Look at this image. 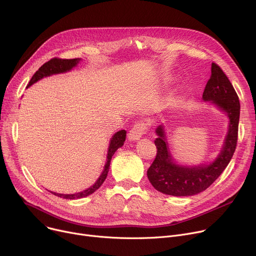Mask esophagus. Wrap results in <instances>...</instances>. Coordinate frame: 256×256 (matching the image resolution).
Here are the masks:
<instances>
[{
    "label": "esophagus",
    "mask_w": 256,
    "mask_h": 256,
    "mask_svg": "<svg viewBox=\"0 0 256 256\" xmlns=\"http://www.w3.org/2000/svg\"><path fill=\"white\" fill-rule=\"evenodd\" d=\"M148 130H149L148 124L144 120H140L136 124H134V126L130 128L128 132V138L132 140H138L142 138V134H147Z\"/></svg>",
    "instance_id": "34e87169"
}]
</instances>
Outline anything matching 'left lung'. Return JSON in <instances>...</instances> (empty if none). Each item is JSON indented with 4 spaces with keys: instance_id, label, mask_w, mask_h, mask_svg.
Segmentation results:
<instances>
[{
    "instance_id": "left-lung-1",
    "label": "left lung",
    "mask_w": 256,
    "mask_h": 256,
    "mask_svg": "<svg viewBox=\"0 0 256 256\" xmlns=\"http://www.w3.org/2000/svg\"><path fill=\"white\" fill-rule=\"evenodd\" d=\"M204 100H212L230 120L229 130L221 154L210 165L186 167L173 163L162 126H158L155 140L157 155L147 171L151 184L158 192L175 196H190L210 188L228 166L235 152L240 116L239 97L223 70L212 64V75L208 81Z\"/></svg>"
}]
</instances>
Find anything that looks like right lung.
<instances>
[{
	"label": "right lung",
	"mask_w": 256,
	"mask_h": 256,
	"mask_svg": "<svg viewBox=\"0 0 256 256\" xmlns=\"http://www.w3.org/2000/svg\"><path fill=\"white\" fill-rule=\"evenodd\" d=\"M80 62V58H70V60H66V58H54L52 60H50L48 62H46V64H44L38 70H36L35 74L32 76L30 82L28 83V86H31L33 83L38 82V80L42 79L44 77H48L54 74H60V72H64L66 70H72L74 68L78 62ZM126 132L124 130L118 132L114 138L110 140V144H109L108 148V153H107V162L105 164L104 170L102 172V174L100 175V177L97 179L96 184L91 186L90 188L82 192H78V194H56V192H52V194L66 198V200H76V198H85L88 196L90 194H92L94 192H96L104 182V180L106 179L108 170H109V165H110V161L112 158L114 156V154L116 153V151L120 148L124 144V142L126 140Z\"/></svg>",
	"instance_id": "obj_1"
}]
</instances>
